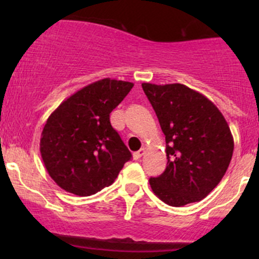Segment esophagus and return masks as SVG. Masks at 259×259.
Returning a JSON list of instances; mask_svg holds the SVG:
<instances>
[{"instance_id":"34e87169","label":"esophagus","mask_w":259,"mask_h":259,"mask_svg":"<svg viewBox=\"0 0 259 259\" xmlns=\"http://www.w3.org/2000/svg\"><path fill=\"white\" fill-rule=\"evenodd\" d=\"M144 154H145V149L142 148V149H140V150L135 151V153H134V158L135 159H140L143 155H144Z\"/></svg>"}]
</instances>
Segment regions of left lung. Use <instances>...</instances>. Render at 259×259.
I'll list each match as a JSON object with an SVG mask.
<instances>
[{
  "mask_svg": "<svg viewBox=\"0 0 259 259\" xmlns=\"http://www.w3.org/2000/svg\"><path fill=\"white\" fill-rule=\"evenodd\" d=\"M165 135L168 163L150 178L154 194L171 207L199 202L219 184L233 155V135L219 109L183 83H142Z\"/></svg>",
  "mask_w": 259,
  "mask_h": 259,
  "instance_id": "8db88e82",
  "label": "left lung"
}]
</instances>
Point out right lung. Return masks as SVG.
<instances>
[{
  "instance_id": "right-lung-1",
  "label": "right lung",
  "mask_w": 259,
  "mask_h": 259,
  "mask_svg": "<svg viewBox=\"0 0 259 259\" xmlns=\"http://www.w3.org/2000/svg\"><path fill=\"white\" fill-rule=\"evenodd\" d=\"M133 82L95 81L62 101L50 115L40 140L49 176L66 192L88 197L114 183L132 153L110 124V113Z\"/></svg>"
}]
</instances>
